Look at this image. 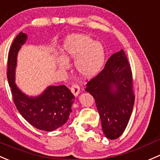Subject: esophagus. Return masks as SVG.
Instances as JSON below:
<instances>
[{"label": "esophagus", "instance_id": "34e87169", "mask_svg": "<svg viewBox=\"0 0 160 160\" xmlns=\"http://www.w3.org/2000/svg\"><path fill=\"white\" fill-rule=\"evenodd\" d=\"M71 91L73 93L74 96H77L78 95V93L80 92V87L78 85H76V84H73L71 86Z\"/></svg>", "mask_w": 160, "mask_h": 160}]
</instances>
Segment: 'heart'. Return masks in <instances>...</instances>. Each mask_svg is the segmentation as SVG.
Wrapping results in <instances>:
<instances>
[{
    "mask_svg": "<svg viewBox=\"0 0 160 160\" xmlns=\"http://www.w3.org/2000/svg\"><path fill=\"white\" fill-rule=\"evenodd\" d=\"M64 58H58L62 70L69 68L68 61L75 59L74 66L82 76L90 78L96 75L103 66L106 52L102 43L87 35L72 34L68 36L62 45Z\"/></svg>",
    "mask_w": 160,
    "mask_h": 160,
    "instance_id": "1",
    "label": "heart"
}]
</instances>
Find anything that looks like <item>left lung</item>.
<instances>
[{"mask_svg":"<svg viewBox=\"0 0 160 160\" xmlns=\"http://www.w3.org/2000/svg\"><path fill=\"white\" fill-rule=\"evenodd\" d=\"M85 91L94 97L106 137L119 138L128 124L134 103L132 72L124 50L109 58L104 68L87 82Z\"/></svg>","mask_w":160,"mask_h":160,"instance_id":"obj_1","label":"left lung"}]
</instances>
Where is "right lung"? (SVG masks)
Returning <instances> with one entry per match:
<instances>
[{
	"mask_svg": "<svg viewBox=\"0 0 160 160\" xmlns=\"http://www.w3.org/2000/svg\"><path fill=\"white\" fill-rule=\"evenodd\" d=\"M27 35L20 32L9 50L7 77L14 103L22 116L36 128L52 132L69 120L75 96L65 85L49 86L40 96L28 97L15 83L17 54L25 43Z\"/></svg>",
	"mask_w": 160,
	"mask_h": 160,
	"instance_id": "add662e5",
	"label": "right lung"
}]
</instances>
